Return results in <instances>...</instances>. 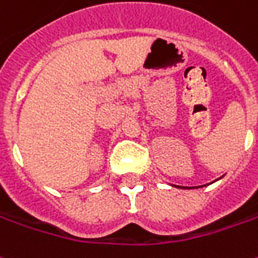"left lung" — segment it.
Listing matches in <instances>:
<instances>
[{"label": "left lung", "mask_w": 258, "mask_h": 258, "mask_svg": "<svg viewBox=\"0 0 258 258\" xmlns=\"http://www.w3.org/2000/svg\"><path fill=\"white\" fill-rule=\"evenodd\" d=\"M172 186H176V185H172ZM202 186H206V185H202ZM202 186H198V188H202ZM176 188H180V186H176ZM182 189H185V188L182 186ZM186 189H189V188H186Z\"/></svg>", "instance_id": "obj_1"}]
</instances>
